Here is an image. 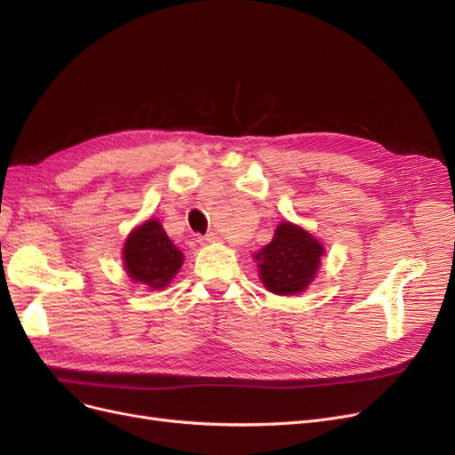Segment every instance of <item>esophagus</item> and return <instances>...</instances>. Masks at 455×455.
<instances>
[{
	"label": "esophagus",
	"mask_w": 455,
	"mask_h": 455,
	"mask_svg": "<svg viewBox=\"0 0 455 455\" xmlns=\"http://www.w3.org/2000/svg\"><path fill=\"white\" fill-rule=\"evenodd\" d=\"M201 242H203V243H215V242H220V235L210 232V234L204 235V238H201Z\"/></svg>",
	"instance_id": "34e87169"
}]
</instances>
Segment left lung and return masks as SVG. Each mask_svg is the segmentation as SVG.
Here are the masks:
<instances>
[{
    "instance_id": "1",
    "label": "left lung",
    "mask_w": 455,
    "mask_h": 455,
    "mask_svg": "<svg viewBox=\"0 0 455 455\" xmlns=\"http://www.w3.org/2000/svg\"><path fill=\"white\" fill-rule=\"evenodd\" d=\"M323 243L299 225L281 221L273 240L252 259L259 264L264 288L276 295H298L308 288L320 269Z\"/></svg>"
}]
</instances>
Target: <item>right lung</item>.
Here are the masks:
<instances>
[{"label":"right lung","instance_id":"1","mask_svg":"<svg viewBox=\"0 0 455 455\" xmlns=\"http://www.w3.org/2000/svg\"><path fill=\"white\" fill-rule=\"evenodd\" d=\"M123 262L135 284L164 290L182 267L184 254L172 243L164 225L150 217L128 234L123 247Z\"/></svg>","mask_w":455,"mask_h":455}]
</instances>
